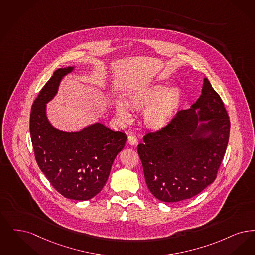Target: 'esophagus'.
Returning a JSON list of instances; mask_svg holds the SVG:
<instances>
[{"mask_svg": "<svg viewBox=\"0 0 255 255\" xmlns=\"http://www.w3.org/2000/svg\"><path fill=\"white\" fill-rule=\"evenodd\" d=\"M128 143L131 145L137 144V138H136V136L133 135L132 133H129V135L128 137Z\"/></svg>", "mask_w": 255, "mask_h": 255, "instance_id": "obj_1", "label": "esophagus"}]
</instances>
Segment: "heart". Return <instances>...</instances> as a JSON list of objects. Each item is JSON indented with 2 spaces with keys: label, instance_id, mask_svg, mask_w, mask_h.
<instances>
[{
  "label": "heart",
  "instance_id": "1",
  "mask_svg": "<svg viewBox=\"0 0 255 255\" xmlns=\"http://www.w3.org/2000/svg\"><path fill=\"white\" fill-rule=\"evenodd\" d=\"M182 98L181 89L171 88V83L162 81L132 89L126 96V104L133 111H143L142 120L145 128L160 131L167 128L175 118ZM115 111L123 121L130 119V113L122 102L116 101Z\"/></svg>",
  "mask_w": 255,
  "mask_h": 255
}]
</instances>
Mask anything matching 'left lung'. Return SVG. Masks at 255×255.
I'll return each instance as SVG.
<instances>
[{
    "label": "left lung",
    "instance_id": "1",
    "mask_svg": "<svg viewBox=\"0 0 255 255\" xmlns=\"http://www.w3.org/2000/svg\"><path fill=\"white\" fill-rule=\"evenodd\" d=\"M231 123L224 103L205 78L202 94L178 111L163 130L138 145L145 183L157 199H189L215 180L229 143Z\"/></svg>",
    "mask_w": 255,
    "mask_h": 255
}]
</instances>
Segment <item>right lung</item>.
I'll return each instance as SVG.
<instances>
[{
	"label": "right lung",
	"mask_w": 255,
	"mask_h": 255,
	"mask_svg": "<svg viewBox=\"0 0 255 255\" xmlns=\"http://www.w3.org/2000/svg\"><path fill=\"white\" fill-rule=\"evenodd\" d=\"M74 67L59 68L34 101L30 136L37 164L52 187L68 199H91L106 185L111 166L127 135L95 123L77 132L55 128L46 117V103L53 99L64 76Z\"/></svg>",
	"instance_id": "add662e5"
}]
</instances>
